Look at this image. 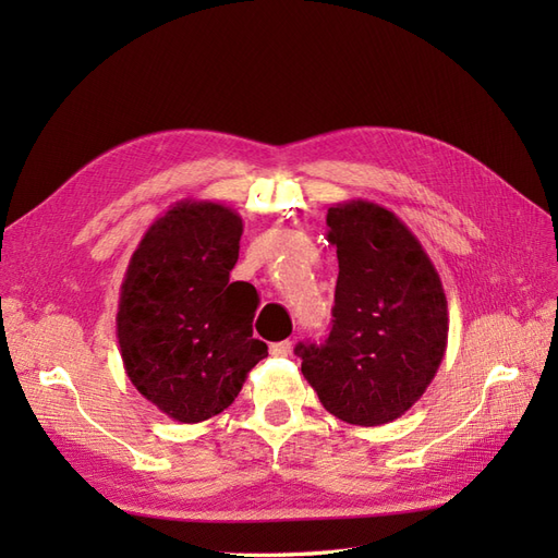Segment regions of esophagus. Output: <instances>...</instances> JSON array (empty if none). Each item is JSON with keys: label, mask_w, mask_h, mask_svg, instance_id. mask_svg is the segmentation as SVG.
<instances>
[{"label": "esophagus", "mask_w": 558, "mask_h": 558, "mask_svg": "<svg viewBox=\"0 0 558 558\" xmlns=\"http://www.w3.org/2000/svg\"><path fill=\"white\" fill-rule=\"evenodd\" d=\"M291 349H293V344L286 340V342H275V344H269V353H272L275 359H286V356H291Z\"/></svg>", "instance_id": "esophagus-1"}]
</instances>
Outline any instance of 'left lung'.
<instances>
[{"label": "left lung", "mask_w": 558, "mask_h": 558, "mask_svg": "<svg viewBox=\"0 0 558 558\" xmlns=\"http://www.w3.org/2000/svg\"><path fill=\"white\" fill-rule=\"evenodd\" d=\"M337 248L328 340L298 344L302 375L320 404L353 426L400 418L426 393L447 351L449 314L440 275L400 218L349 199L326 216Z\"/></svg>", "instance_id": "left-lung-1"}]
</instances>
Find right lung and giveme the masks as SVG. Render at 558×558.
<instances>
[{
    "label": "right lung",
    "mask_w": 558,
    "mask_h": 558,
    "mask_svg": "<svg viewBox=\"0 0 558 558\" xmlns=\"http://www.w3.org/2000/svg\"><path fill=\"white\" fill-rule=\"evenodd\" d=\"M242 216L218 202L181 199L134 248L118 298L116 335L134 388L181 424L230 408L267 356L253 337L258 293L230 281Z\"/></svg>",
    "instance_id": "1"
}]
</instances>
